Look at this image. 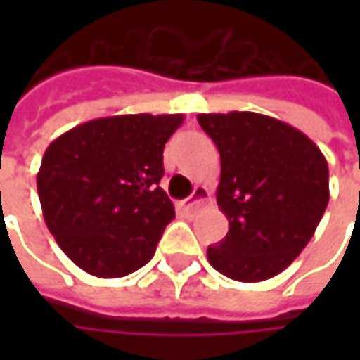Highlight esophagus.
Masks as SVG:
<instances>
[{"mask_svg": "<svg viewBox=\"0 0 360 360\" xmlns=\"http://www.w3.org/2000/svg\"><path fill=\"white\" fill-rule=\"evenodd\" d=\"M206 200H208V190L204 186H196L194 188V192H192V196L188 198L186 208L188 210H196V208H200Z\"/></svg>", "mask_w": 360, "mask_h": 360, "instance_id": "1", "label": "esophagus"}]
</instances>
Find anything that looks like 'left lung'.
Wrapping results in <instances>:
<instances>
[{"label":"left lung","mask_w":360,"mask_h":360,"mask_svg":"<svg viewBox=\"0 0 360 360\" xmlns=\"http://www.w3.org/2000/svg\"><path fill=\"white\" fill-rule=\"evenodd\" d=\"M198 124L220 152L216 202L229 218L208 262L238 283L281 274L325 214L326 158L309 136L264 114H198Z\"/></svg>","instance_id":"8db88e82"}]
</instances>
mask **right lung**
<instances>
[{
	"label": "right lung",
	"instance_id": "add662e5",
	"mask_svg": "<svg viewBox=\"0 0 360 360\" xmlns=\"http://www.w3.org/2000/svg\"><path fill=\"white\" fill-rule=\"evenodd\" d=\"M182 114H126L84 122L48 146L37 194L68 258L100 278L142 269L174 218L158 186L162 152Z\"/></svg>",
	"mask_w": 360,
	"mask_h": 360
}]
</instances>
